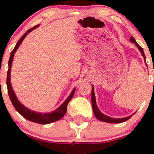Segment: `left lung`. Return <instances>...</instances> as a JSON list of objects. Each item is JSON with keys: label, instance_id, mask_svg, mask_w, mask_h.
<instances>
[{"label": "left lung", "instance_id": "left-lung-1", "mask_svg": "<svg viewBox=\"0 0 154 154\" xmlns=\"http://www.w3.org/2000/svg\"><path fill=\"white\" fill-rule=\"evenodd\" d=\"M131 42L134 43V44H136V46L138 48V49L140 51L141 54H142L143 57H144L145 61H146V57H145L144 52H143V48L140 46L137 43V41H135V39H134V37H131ZM91 100H92L93 111H94V115H95V117H96L98 120H101V121L106 122V123H110V124H119V123H122V122H124V121H126V120H129V119L132 117V116H130V117H124V118H119V119L118 118H112V117H107V116L104 115L103 113H102V112L99 110V108H98L97 106L96 99H95V94H94V87H92V92H91Z\"/></svg>", "mask_w": 154, "mask_h": 154}]
</instances>
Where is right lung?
I'll use <instances>...</instances> for the list:
<instances>
[{"instance_id":"obj_1","label":"right lung","mask_w":154,"mask_h":154,"mask_svg":"<svg viewBox=\"0 0 154 154\" xmlns=\"http://www.w3.org/2000/svg\"><path fill=\"white\" fill-rule=\"evenodd\" d=\"M38 26L39 25L34 26V27H32V28H30V30H27V32H26L25 34H23V35L20 37V39L19 40L18 42L17 43L15 48H14L13 51H11V56H10L9 61H8V67H9V68H8V75H7V86H8V95H9V97L10 99H11L12 104H13V106H14V108L16 109L17 111L18 112L20 115H22L24 118L30 120V121H32V122H34V123H37V124H51V123H53V122L57 121V120H60V119H61L62 117L64 116L66 112H67V104H68V103L70 101V100L72 99L73 96H74L75 90H74V91H72V93L70 94L69 97L67 98V99L64 101V103H63L61 106H59L56 110L53 111L52 113H37V112L31 111V110L27 109V108H26L25 106H23V105H22L21 103L19 102L16 96H15V94L14 92L13 89H12L11 84V80H10L11 68L12 60H13V57H14V55L15 51H16L17 49L19 48L20 44H21V42L23 41V40L24 39V37L27 36V34H28L29 32H30L31 30L35 29L36 27H38Z\"/></svg>"}]
</instances>
